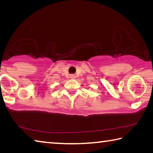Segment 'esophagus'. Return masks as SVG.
Listing matches in <instances>:
<instances>
[{"instance_id":"esophagus-1","label":"esophagus","mask_w":153,"mask_h":153,"mask_svg":"<svg viewBox=\"0 0 153 153\" xmlns=\"http://www.w3.org/2000/svg\"><path fill=\"white\" fill-rule=\"evenodd\" d=\"M76 77V76H75V75H74V74H71V75H70V78H71V79H75Z\"/></svg>"}]
</instances>
